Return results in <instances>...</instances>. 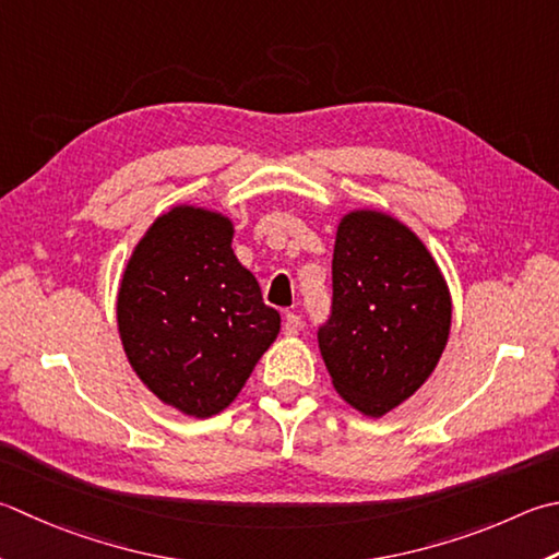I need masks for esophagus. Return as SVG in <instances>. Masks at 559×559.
Returning a JSON list of instances; mask_svg holds the SVG:
<instances>
[{
  "instance_id": "obj_1",
  "label": "esophagus",
  "mask_w": 559,
  "mask_h": 559,
  "mask_svg": "<svg viewBox=\"0 0 559 559\" xmlns=\"http://www.w3.org/2000/svg\"><path fill=\"white\" fill-rule=\"evenodd\" d=\"M300 330H302V317L295 314V312H288L286 320H283V334L295 336Z\"/></svg>"
}]
</instances>
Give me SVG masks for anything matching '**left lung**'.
Wrapping results in <instances>:
<instances>
[{
	"mask_svg": "<svg viewBox=\"0 0 559 559\" xmlns=\"http://www.w3.org/2000/svg\"><path fill=\"white\" fill-rule=\"evenodd\" d=\"M451 295L429 249L395 217L356 211L336 229L332 308L317 342L338 395L382 417L433 373Z\"/></svg>",
	"mask_w": 559,
	"mask_h": 559,
	"instance_id": "obj_1",
	"label": "left lung"
}]
</instances>
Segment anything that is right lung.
I'll return each instance as SVG.
<instances>
[{
    "label": "right lung",
    "mask_w": 559,
    "mask_h": 559,
    "mask_svg": "<svg viewBox=\"0 0 559 559\" xmlns=\"http://www.w3.org/2000/svg\"><path fill=\"white\" fill-rule=\"evenodd\" d=\"M229 242L227 217L171 207L140 239L118 290L130 366L162 402L199 419L237 397L281 330Z\"/></svg>",
    "instance_id": "obj_1"
}]
</instances>
